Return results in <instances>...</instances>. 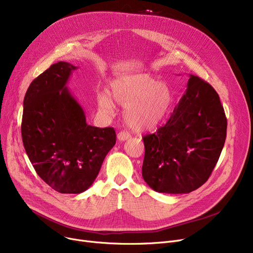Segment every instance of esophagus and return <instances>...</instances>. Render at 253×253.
<instances>
[{"instance_id": "esophagus-1", "label": "esophagus", "mask_w": 253, "mask_h": 253, "mask_svg": "<svg viewBox=\"0 0 253 253\" xmlns=\"http://www.w3.org/2000/svg\"><path fill=\"white\" fill-rule=\"evenodd\" d=\"M130 137H131L130 133H128V132H126V131H121L118 133V139L120 141H125V140L129 139Z\"/></svg>"}]
</instances>
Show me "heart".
Listing matches in <instances>:
<instances>
[{"label": "heart", "instance_id": "heart-1", "mask_svg": "<svg viewBox=\"0 0 253 253\" xmlns=\"http://www.w3.org/2000/svg\"><path fill=\"white\" fill-rule=\"evenodd\" d=\"M110 94L112 99L104 92L97 95L99 110L112 115L115 112L113 100L125 106V122L136 131L151 130L160 125L168 115L172 102L168 87L147 74L117 77L110 84Z\"/></svg>", "mask_w": 253, "mask_h": 253}]
</instances>
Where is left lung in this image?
Returning <instances> with one entry per match:
<instances>
[{
  "instance_id": "8db88e82",
  "label": "left lung",
  "mask_w": 253,
  "mask_h": 253,
  "mask_svg": "<svg viewBox=\"0 0 253 253\" xmlns=\"http://www.w3.org/2000/svg\"><path fill=\"white\" fill-rule=\"evenodd\" d=\"M227 136V118L216 91L190 75L167 123L143 136L142 177L158 193L189 194L209 178Z\"/></svg>"
}]
</instances>
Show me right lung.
Returning <instances> with one entry per match:
<instances>
[{
	"mask_svg": "<svg viewBox=\"0 0 253 253\" xmlns=\"http://www.w3.org/2000/svg\"><path fill=\"white\" fill-rule=\"evenodd\" d=\"M78 69L59 61L36 78L25 93L21 136L38 175L61 194H80L97 177L116 143L114 128L88 125L81 104L69 90Z\"/></svg>",
	"mask_w": 253,
	"mask_h": 253,
	"instance_id": "1",
	"label": "right lung"
}]
</instances>
